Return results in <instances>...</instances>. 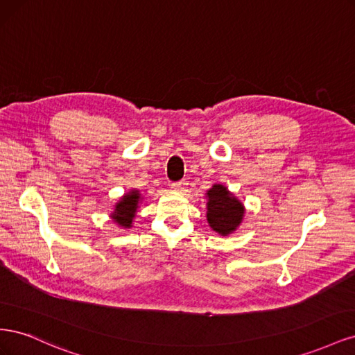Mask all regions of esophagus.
<instances>
[{"mask_svg": "<svg viewBox=\"0 0 355 355\" xmlns=\"http://www.w3.org/2000/svg\"><path fill=\"white\" fill-rule=\"evenodd\" d=\"M185 187V182H175V184H171V189L173 191H182Z\"/></svg>", "mask_w": 355, "mask_h": 355, "instance_id": "34e87169", "label": "esophagus"}]
</instances>
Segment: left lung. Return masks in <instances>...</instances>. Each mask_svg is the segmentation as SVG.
<instances>
[{
    "instance_id": "left-lung-1",
    "label": "left lung",
    "mask_w": 355,
    "mask_h": 355,
    "mask_svg": "<svg viewBox=\"0 0 355 355\" xmlns=\"http://www.w3.org/2000/svg\"><path fill=\"white\" fill-rule=\"evenodd\" d=\"M207 197V220L213 231L228 235L237 230L244 214L243 204L222 185H213Z\"/></svg>"
}]
</instances>
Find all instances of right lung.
<instances>
[{
    "mask_svg": "<svg viewBox=\"0 0 355 355\" xmlns=\"http://www.w3.org/2000/svg\"><path fill=\"white\" fill-rule=\"evenodd\" d=\"M139 200H141V197H139L137 191H132L128 192V194H125L121 198V201L115 206V211L112 213L114 222L121 225L123 228H130Z\"/></svg>",
    "mask_w": 355,
    "mask_h": 355,
    "instance_id": "obj_1",
    "label": "right lung"
}]
</instances>
